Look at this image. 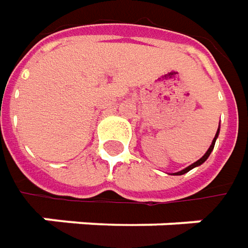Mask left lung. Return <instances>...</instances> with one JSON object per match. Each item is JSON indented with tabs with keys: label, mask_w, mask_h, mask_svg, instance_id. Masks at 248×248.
I'll list each match as a JSON object with an SVG mask.
<instances>
[{
	"label": "left lung",
	"mask_w": 248,
	"mask_h": 248,
	"mask_svg": "<svg viewBox=\"0 0 248 248\" xmlns=\"http://www.w3.org/2000/svg\"><path fill=\"white\" fill-rule=\"evenodd\" d=\"M218 135H219V127H218V129H217V134H215L214 139H213V142H211V145H210V148H208V150L204 153V156L202 158H199L197 161H195L193 164H190L189 167H186V168H184V170H181V171H178V172H174L172 175H184V174H186V172H189L190 170H193V168H196V167L202 166L203 163H204L207 158L210 157V155H211V152H213V149H214V145H215V140H217V138H218Z\"/></svg>",
	"instance_id": "8db88e82"
}]
</instances>
